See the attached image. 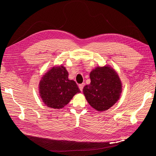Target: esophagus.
<instances>
[{"label": "esophagus", "instance_id": "esophagus-1", "mask_svg": "<svg viewBox=\"0 0 156 156\" xmlns=\"http://www.w3.org/2000/svg\"><path fill=\"white\" fill-rule=\"evenodd\" d=\"M84 83H82V84H80L79 85V88L80 89V90L81 91H83V87H84Z\"/></svg>", "mask_w": 156, "mask_h": 156}]
</instances>
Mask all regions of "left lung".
Segmentation results:
<instances>
[{
  "label": "left lung",
  "mask_w": 156,
  "mask_h": 156,
  "mask_svg": "<svg viewBox=\"0 0 156 156\" xmlns=\"http://www.w3.org/2000/svg\"><path fill=\"white\" fill-rule=\"evenodd\" d=\"M90 84L83 88L87 101L98 111H105L114 105L122 93L119 75L108 66L96 67L90 73Z\"/></svg>",
  "instance_id": "left-lung-1"
}]
</instances>
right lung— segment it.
Listing matches in <instances>:
<instances>
[{"label":"right lung","instance_id":"obj_1","mask_svg":"<svg viewBox=\"0 0 156 156\" xmlns=\"http://www.w3.org/2000/svg\"><path fill=\"white\" fill-rule=\"evenodd\" d=\"M39 92L47 106L62 108L74 95L81 91L76 83L68 79V72L66 68L56 66L43 75L39 83Z\"/></svg>","mask_w":156,"mask_h":156}]
</instances>
